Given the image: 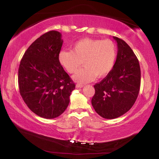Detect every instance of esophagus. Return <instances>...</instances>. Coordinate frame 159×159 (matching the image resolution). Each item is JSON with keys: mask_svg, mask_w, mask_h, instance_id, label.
<instances>
[{"mask_svg": "<svg viewBox=\"0 0 159 159\" xmlns=\"http://www.w3.org/2000/svg\"><path fill=\"white\" fill-rule=\"evenodd\" d=\"M83 86H84V85L83 84H80V83H78V84L76 85V88H83Z\"/></svg>", "mask_w": 159, "mask_h": 159, "instance_id": "esophagus-1", "label": "esophagus"}]
</instances>
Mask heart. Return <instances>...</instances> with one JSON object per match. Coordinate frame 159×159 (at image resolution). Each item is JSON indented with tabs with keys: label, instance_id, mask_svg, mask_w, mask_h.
<instances>
[{
	"label": "heart",
	"instance_id": "b5f03b06",
	"mask_svg": "<svg viewBox=\"0 0 159 159\" xmlns=\"http://www.w3.org/2000/svg\"><path fill=\"white\" fill-rule=\"evenodd\" d=\"M116 57V46L111 40L83 39L75 43L71 50H61L58 60L70 74L75 73L83 62L84 67L76 72L74 79L88 83L97 76H107L114 68Z\"/></svg>",
	"mask_w": 159,
	"mask_h": 159
}]
</instances>
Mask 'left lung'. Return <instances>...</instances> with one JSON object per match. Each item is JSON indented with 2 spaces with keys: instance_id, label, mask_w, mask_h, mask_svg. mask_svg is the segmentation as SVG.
Wrapping results in <instances>:
<instances>
[{
  "instance_id": "1",
  "label": "left lung",
  "mask_w": 159,
  "mask_h": 159,
  "mask_svg": "<svg viewBox=\"0 0 159 159\" xmlns=\"http://www.w3.org/2000/svg\"><path fill=\"white\" fill-rule=\"evenodd\" d=\"M116 60L112 71L94 85V109L102 118L113 119L130 110L138 98L141 81L139 61L130 47L117 37Z\"/></svg>"
}]
</instances>
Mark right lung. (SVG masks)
I'll return each mask as SVG.
<instances>
[{
    "mask_svg": "<svg viewBox=\"0 0 159 159\" xmlns=\"http://www.w3.org/2000/svg\"><path fill=\"white\" fill-rule=\"evenodd\" d=\"M62 43L59 31L42 35L24 54L18 70L23 100L34 114L48 119L65 111L76 86L58 60Z\"/></svg>",
    "mask_w": 159,
    "mask_h": 159,
    "instance_id": "1",
    "label": "right lung"
}]
</instances>
